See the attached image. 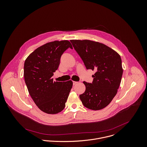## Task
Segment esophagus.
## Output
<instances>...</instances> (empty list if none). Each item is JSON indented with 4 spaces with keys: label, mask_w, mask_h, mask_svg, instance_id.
Instances as JSON below:
<instances>
[{
    "label": "esophagus",
    "mask_w": 147,
    "mask_h": 147,
    "mask_svg": "<svg viewBox=\"0 0 147 147\" xmlns=\"http://www.w3.org/2000/svg\"><path fill=\"white\" fill-rule=\"evenodd\" d=\"M78 82H73V85H76V84H77V83H78Z\"/></svg>",
    "instance_id": "esophagus-1"
}]
</instances>
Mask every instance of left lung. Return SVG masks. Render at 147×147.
I'll return each mask as SVG.
<instances>
[{
    "mask_svg": "<svg viewBox=\"0 0 147 147\" xmlns=\"http://www.w3.org/2000/svg\"><path fill=\"white\" fill-rule=\"evenodd\" d=\"M87 69L95 70L92 83L84 81L86 90L80 95L83 105L98 111L108 105L117 93L123 68L120 55L101 43L84 39L70 40Z\"/></svg>",
    "mask_w": 147,
    "mask_h": 147,
    "instance_id": "8db88e82",
    "label": "left lung"
}]
</instances>
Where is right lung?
Here are the masks:
<instances>
[{"label":"right lung","mask_w":147,"mask_h":147,"mask_svg":"<svg viewBox=\"0 0 147 147\" xmlns=\"http://www.w3.org/2000/svg\"><path fill=\"white\" fill-rule=\"evenodd\" d=\"M69 47L73 49L67 40L48 42L35 49L25 61L24 76L29 93L39 109L46 113L61 112L72 88L71 80L53 81L52 78L61 55Z\"/></svg>","instance_id":"right-lung-1"}]
</instances>
